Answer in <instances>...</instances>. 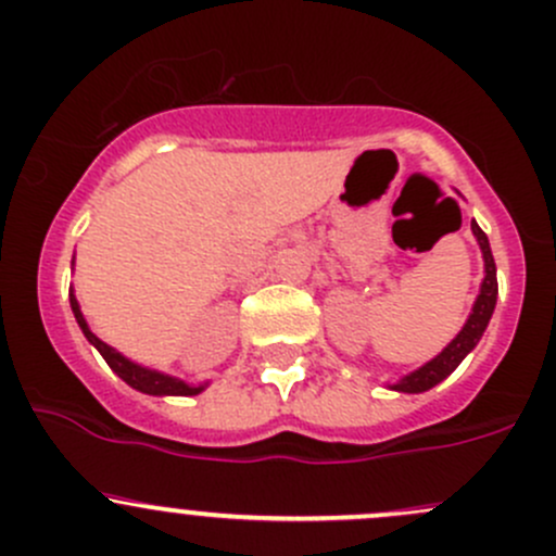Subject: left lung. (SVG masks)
<instances>
[{"instance_id": "obj_1", "label": "left lung", "mask_w": 556, "mask_h": 556, "mask_svg": "<svg viewBox=\"0 0 556 556\" xmlns=\"http://www.w3.org/2000/svg\"><path fill=\"white\" fill-rule=\"evenodd\" d=\"M471 231H475L479 250H482V258H484V279H482V288H479V295L475 301V308H471L469 319H466L464 330L442 349L440 354L434 356L431 362H426L424 367H418L416 372L405 376L402 381H396L391 389L394 391H405V394H420V391H429L431 386H437L440 381H445L450 372L464 362V356L477 346L479 338H482L484 327H488L490 317H493V308H495V298H498V279H495V261L493 253H490V242L484 237V231L479 229L477 220H471Z\"/></svg>"}]
</instances>
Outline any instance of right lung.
Instances as JSON below:
<instances>
[{"label":"right lung","instance_id":"obj_1","mask_svg":"<svg viewBox=\"0 0 556 556\" xmlns=\"http://www.w3.org/2000/svg\"><path fill=\"white\" fill-rule=\"evenodd\" d=\"M68 301H72V312H74V317H77V323L81 327V332H85L87 341H90L92 346L101 352L103 359L109 362L111 370H114L122 381L130 383L132 389L143 391V394H154V396H191V394H200V391L204 389V386H189V383L180 381V378L165 376V372H160V370H149V367L136 365V362H130L127 356H122L116 349H111L109 343H103L101 338H98L96 332L87 327L74 293H68Z\"/></svg>","mask_w":556,"mask_h":556}]
</instances>
